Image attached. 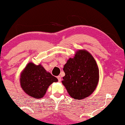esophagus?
Returning <instances> with one entry per match:
<instances>
[{"instance_id":"34e87169","label":"esophagus","mask_w":125,"mask_h":125,"mask_svg":"<svg viewBox=\"0 0 125 125\" xmlns=\"http://www.w3.org/2000/svg\"><path fill=\"white\" fill-rule=\"evenodd\" d=\"M57 79H58V81L59 82H61V77L60 76H57Z\"/></svg>"}]
</instances>
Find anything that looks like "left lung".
<instances>
[{
  "label": "left lung",
  "mask_w": 125,
  "mask_h": 125,
  "mask_svg": "<svg viewBox=\"0 0 125 125\" xmlns=\"http://www.w3.org/2000/svg\"><path fill=\"white\" fill-rule=\"evenodd\" d=\"M62 84L74 99L81 100L95 90L99 80V71L93 55L85 49H79L73 58L64 64Z\"/></svg>",
  "instance_id": "left-lung-1"
}]
</instances>
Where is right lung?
I'll list each match as a JSON object with an SVG mask.
<instances>
[{
    "instance_id": "obj_1",
    "label": "right lung",
    "mask_w": 125,
    "mask_h": 125,
    "mask_svg": "<svg viewBox=\"0 0 125 125\" xmlns=\"http://www.w3.org/2000/svg\"><path fill=\"white\" fill-rule=\"evenodd\" d=\"M21 87L28 95L41 99L45 95L48 88L58 79L47 72L42 64L29 62L22 70L20 78Z\"/></svg>"
}]
</instances>
